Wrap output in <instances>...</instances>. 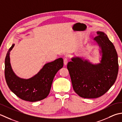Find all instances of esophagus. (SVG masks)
Instances as JSON below:
<instances>
[{
	"label": "esophagus",
	"mask_w": 122,
	"mask_h": 122,
	"mask_svg": "<svg viewBox=\"0 0 122 122\" xmlns=\"http://www.w3.org/2000/svg\"><path fill=\"white\" fill-rule=\"evenodd\" d=\"M68 59L67 58H65L64 59V64L65 65H66L68 63Z\"/></svg>",
	"instance_id": "esophagus-1"
}]
</instances>
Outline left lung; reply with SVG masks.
<instances>
[{
	"label": "left lung",
	"instance_id": "8db88e82",
	"mask_svg": "<svg viewBox=\"0 0 122 122\" xmlns=\"http://www.w3.org/2000/svg\"><path fill=\"white\" fill-rule=\"evenodd\" d=\"M94 40L101 49L100 63L93 64L76 57L67 64L74 91L81 97L95 98L105 94L116 81L118 56L113 43L102 31H97Z\"/></svg>",
	"mask_w": 122,
	"mask_h": 122
}]
</instances>
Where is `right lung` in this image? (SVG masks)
I'll use <instances>...</instances> for the list:
<instances>
[{"label":"right lung","mask_w":122,"mask_h":122,"mask_svg":"<svg viewBox=\"0 0 122 122\" xmlns=\"http://www.w3.org/2000/svg\"><path fill=\"white\" fill-rule=\"evenodd\" d=\"M14 46L12 44L9 49L5 61V76L7 85L16 96L24 101L34 102L45 98L50 92L56 74L63 67V59L59 58L46 64L31 78H21L14 73L10 63V52Z\"/></svg>","instance_id":"add662e5"}]
</instances>
